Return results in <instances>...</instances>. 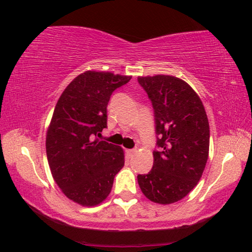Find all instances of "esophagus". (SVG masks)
<instances>
[{"label":"esophagus","mask_w":252,"mask_h":252,"mask_svg":"<svg viewBox=\"0 0 252 252\" xmlns=\"http://www.w3.org/2000/svg\"><path fill=\"white\" fill-rule=\"evenodd\" d=\"M134 154H137V150L136 149H126V155L130 157H133Z\"/></svg>","instance_id":"esophagus-1"}]
</instances>
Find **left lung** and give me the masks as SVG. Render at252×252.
<instances>
[{
    "mask_svg": "<svg viewBox=\"0 0 252 252\" xmlns=\"http://www.w3.org/2000/svg\"><path fill=\"white\" fill-rule=\"evenodd\" d=\"M155 112L157 146L148 174L138 175L150 201L170 205L198 185L209 154V123L198 94L182 79L165 74L138 77Z\"/></svg>",
    "mask_w": 252,
    "mask_h": 252,
    "instance_id": "1",
    "label": "left lung"
}]
</instances>
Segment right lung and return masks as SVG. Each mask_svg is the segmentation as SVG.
<instances>
[{"instance_id": "add662e5", "label": "right lung", "mask_w": 252, "mask_h": 252, "mask_svg": "<svg viewBox=\"0 0 252 252\" xmlns=\"http://www.w3.org/2000/svg\"><path fill=\"white\" fill-rule=\"evenodd\" d=\"M130 79L106 71H85L56 103L46 132L47 160L56 185L78 205L93 207L103 202L125 165L120 146L95 137L107 126L112 93Z\"/></svg>"}]
</instances>
